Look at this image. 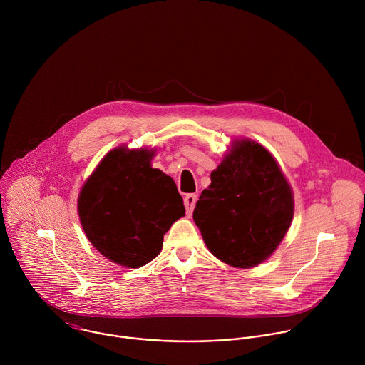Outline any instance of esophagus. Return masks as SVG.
Wrapping results in <instances>:
<instances>
[{"label":"esophagus","instance_id":"34e87169","mask_svg":"<svg viewBox=\"0 0 365 365\" xmlns=\"http://www.w3.org/2000/svg\"><path fill=\"white\" fill-rule=\"evenodd\" d=\"M197 200H198V197L195 194H188L184 198V205H185V209H187V215L192 213V210L195 208V204H197Z\"/></svg>","mask_w":365,"mask_h":365}]
</instances>
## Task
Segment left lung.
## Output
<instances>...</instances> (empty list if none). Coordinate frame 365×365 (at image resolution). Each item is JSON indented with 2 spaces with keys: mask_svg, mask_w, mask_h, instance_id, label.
Segmentation results:
<instances>
[{
  "mask_svg": "<svg viewBox=\"0 0 365 365\" xmlns=\"http://www.w3.org/2000/svg\"><path fill=\"white\" fill-rule=\"evenodd\" d=\"M294 192L275 157L262 145L235 139L194 209L209 252L236 268L269 259L294 217Z\"/></svg>",
  "mask_w": 365,
  "mask_h": 365,
  "instance_id": "1",
  "label": "left lung"
}]
</instances>
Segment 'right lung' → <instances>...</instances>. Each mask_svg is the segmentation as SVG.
I'll return each instance as SVG.
<instances>
[{
    "label": "right lung",
    "instance_id": "add662e5",
    "mask_svg": "<svg viewBox=\"0 0 365 365\" xmlns=\"http://www.w3.org/2000/svg\"><path fill=\"white\" fill-rule=\"evenodd\" d=\"M156 152L112 149L78 195L77 210L87 239L106 260L126 268L157 257L165 232L185 215L174 180L152 167Z\"/></svg>",
    "mask_w": 365,
    "mask_h": 365
}]
</instances>
